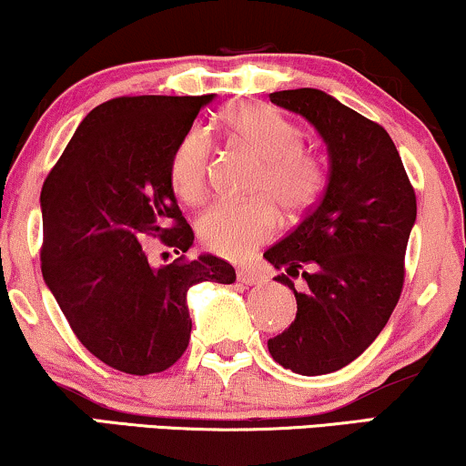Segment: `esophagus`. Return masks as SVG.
Here are the masks:
<instances>
[{"label":"esophagus","instance_id":"1","mask_svg":"<svg viewBox=\"0 0 466 466\" xmlns=\"http://www.w3.org/2000/svg\"><path fill=\"white\" fill-rule=\"evenodd\" d=\"M238 279L242 280L244 285H259L261 280L266 279V277H263L261 272H257L255 268H242V269H239V272H238Z\"/></svg>","mask_w":466,"mask_h":466}]
</instances>
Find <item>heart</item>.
Returning <instances> with one entry per match:
<instances>
[{"label":"heart","mask_w":466,"mask_h":466,"mask_svg":"<svg viewBox=\"0 0 466 466\" xmlns=\"http://www.w3.org/2000/svg\"><path fill=\"white\" fill-rule=\"evenodd\" d=\"M224 127L235 140L261 159L252 192L261 198L233 203L218 200L198 218V238L207 248L228 259H244L255 246L277 231V211L300 216L318 200L324 186L319 155L302 145V131L283 114L261 106H233L224 114ZM211 142L203 127L189 129L170 157V183L183 203L205 198Z\"/></svg>","instance_id":"obj_1"}]
</instances>
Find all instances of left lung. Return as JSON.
I'll use <instances>...</instances> for the list:
<instances>
[{"label":"left lung","mask_w":466,"mask_h":466,"mask_svg":"<svg viewBox=\"0 0 466 466\" xmlns=\"http://www.w3.org/2000/svg\"><path fill=\"white\" fill-rule=\"evenodd\" d=\"M269 101L300 114L329 148V183L302 222L263 252L296 296L289 329L268 341L272 359L302 376L352 363L391 318L404 287V255L417 198L391 136L324 90ZM302 276L298 292L291 278Z\"/></svg>","instance_id":"left-lung-1"}]
</instances>
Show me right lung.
Returning <instances> with one entry per match:
<instances>
[{
  "mask_svg": "<svg viewBox=\"0 0 466 466\" xmlns=\"http://www.w3.org/2000/svg\"><path fill=\"white\" fill-rule=\"evenodd\" d=\"M214 99L118 96L79 123L40 192L43 279L75 337L114 370H168L189 343L192 285H231V263L186 259L192 227L177 205L170 157ZM159 237L182 257L151 267L140 238Z\"/></svg>",
  "mask_w": 466,
  "mask_h": 466,
  "instance_id": "add662e5",
  "label": "right lung"
}]
</instances>
